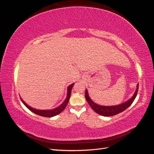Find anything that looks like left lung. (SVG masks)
Segmentation results:
<instances>
[{"instance_id":"obj_1","label":"left lung","mask_w":154,"mask_h":154,"mask_svg":"<svg viewBox=\"0 0 154 154\" xmlns=\"http://www.w3.org/2000/svg\"><path fill=\"white\" fill-rule=\"evenodd\" d=\"M138 87H139V83L137 85L136 90L135 91L134 95L131 98H130L127 101L124 102L123 103H121L117 105H113V106H103L98 104H96L93 101L91 97L88 96V91L85 89V99L87 101V103L91 106L92 110L95 111L97 114H98L101 116H112L118 114L119 113L122 112L125 110L131 105L133 103L135 98L137 96V91H138Z\"/></svg>"}]
</instances>
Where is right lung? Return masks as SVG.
I'll use <instances>...</instances> for the list:
<instances>
[{"instance_id":"1","label":"right lung","mask_w":154,"mask_h":154,"mask_svg":"<svg viewBox=\"0 0 154 154\" xmlns=\"http://www.w3.org/2000/svg\"><path fill=\"white\" fill-rule=\"evenodd\" d=\"M74 84V83H72V84H71V85L68 86L66 98V100L63 101V103L61 105H60V106L57 107V108H54L53 109L40 110V109H34V108H32L31 106H30L29 105H27L26 103V102L21 98L20 96V100L22 101V103H24V105L27 107V109H29L33 113H35V114H36L37 115L43 116V117L51 118V117H53V116H55L59 114L60 113H61L65 109V108H66L67 103H69L70 97H71V90H72V88Z\"/></svg>"}]
</instances>
